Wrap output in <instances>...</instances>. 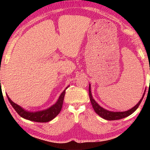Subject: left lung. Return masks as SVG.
Here are the masks:
<instances>
[{"label":"left lung","mask_w":150,"mask_h":150,"mask_svg":"<svg viewBox=\"0 0 150 150\" xmlns=\"http://www.w3.org/2000/svg\"><path fill=\"white\" fill-rule=\"evenodd\" d=\"M88 93H89V98L91 100V105H92L93 108L94 109V110L95 111V112L98 115H99L100 117L105 119V120H119V119H122V118L127 117V116H130L133 112H134L136 109L138 108L139 105H140L142 100L143 99L144 96V95H145L146 90L144 91L143 95H142V97L141 99L139 100L138 103L137 104L136 106H134L133 108H132L131 109H130V110L125 112H111V111H108L107 110H106V109L103 108V107H101V106L99 105H98V103L94 100V98L92 96V94H91V85H89V87H88Z\"/></svg>","instance_id":"1"}]
</instances>
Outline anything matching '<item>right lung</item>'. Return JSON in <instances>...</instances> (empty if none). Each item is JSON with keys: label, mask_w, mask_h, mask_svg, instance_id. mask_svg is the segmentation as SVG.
Here are the masks:
<instances>
[{"label": "right lung", "mask_w": 150, "mask_h": 150, "mask_svg": "<svg viewBox=\"0 0 150 150\" xmlns=\"http://www.w3.org/2000/svg\"><path fill=\"white\" fill-rule=\"evenodd\" d=\"M65 88V89L63 91L62 93L61 94L59 98L56 103L54 105H52L49 108L45 109L44 110L37 111V112H29L27 111L24 109L22 108L21 106L18 105L17 104L14 103L13 101H12L11 98L7 95V98L9 100L10 103L11 104L12 107L14 108V110L16 111V112L26 120H29L34 122H47L53 120L55 116L58 115V114L60 112L62 108L63 99L65 95V90L69 87Z\"/></svg>", "instance_id": "obj_1"}]
</instances>
